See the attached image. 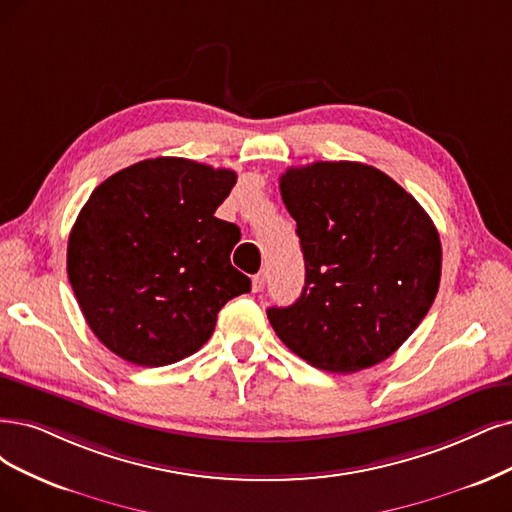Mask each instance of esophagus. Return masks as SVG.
Returning a JSON list of instances; mask_svg holds the SVG:
<instances>
[{
	"instance_id": "1",
	"label": "esophagus",
	"mask_w": 512,
	"mask_h": 512,
	"mask_svg": "<svg viewBox=\"0 0 512 512\" xmlns=\"http://www.w3.org/2000/svg\"><path fill=\"white\" fill-rule=\"evenodd\" d=\"M263 287H266V274L259 272V274L253 276V293L263 291Z\"/></svg>"
}]
</instances>
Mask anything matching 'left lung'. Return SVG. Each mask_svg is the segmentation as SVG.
<instances>
[{
	"instance_id": "1",
	"label": "left lung",
	"mask_w": 512,
	"mask_h": 512,
	"mask_svg": "<svg viewBox=\"0 0 512 512\" xmlns=\"http://www.w3.org/2000/svg\"><path fill=\"white\" fill-rule=\"evenodd\" d=\"M297 221L306 285L270 325L312 367L352 373L386 361L428 314L441 240L428 213L382 170L314 162L280 177Z\"/></svg>"
}]
</instances>
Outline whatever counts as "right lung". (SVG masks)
Segmentation results:
<instances>
[{
	"label": "right lung",
	"instance_id": "add662e5",
	"mask_svg": "<svg viewBox=\"0 0 512 512\" xmlns=\"http://www.w3.org/2000/svg\"><path fill=\"white\" fill-rule=\"evenodd\" d=\"M236 173L154 158L105 179L75 219L67 274L88 327L141 367L198 352L227 301L251 291L230 253L234 223L215 217Z\"/></svg>",
	"mask_w": 512,
	"mask_h": 512
}]
</instances>
